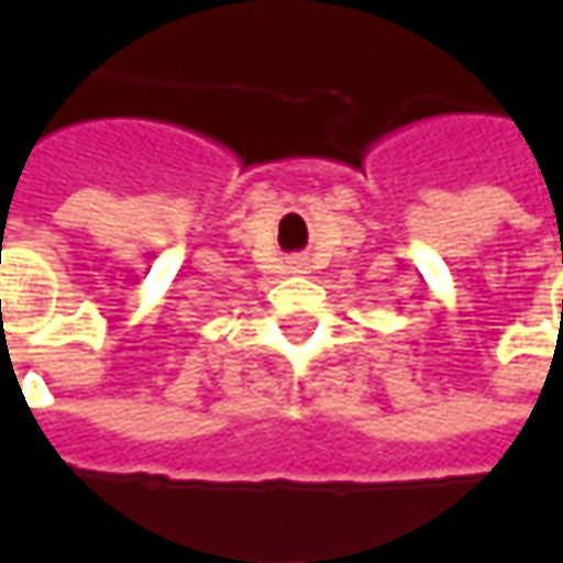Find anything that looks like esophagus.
<instances>
[{
  "label": "esophagus",
  "instance_id": "34e87169",
  "mask_svg": "<svg viewBox=\"0 0 563 563\" xmlns=\"http://www.w3.org/2000/svg\"><path fill=\"white\" fill-rule=\"evenodd\" d=\"M289 268L301 271V268H305V262H298V258H292V262H289Z\"/></svg>",
  "mask_w": 563,
  "mask_h": 563
}]
</instances>
